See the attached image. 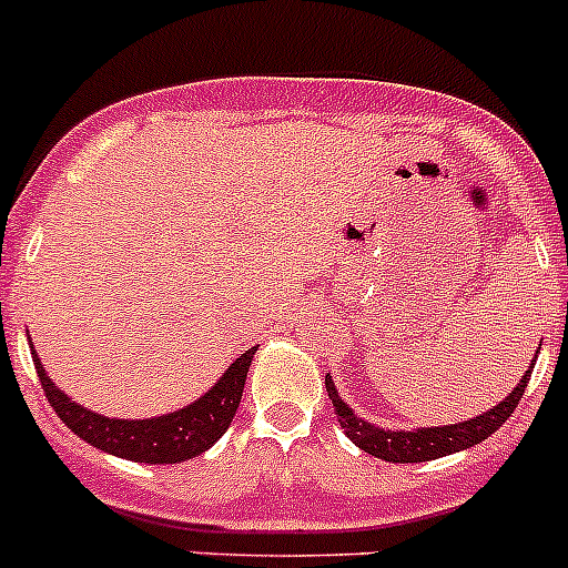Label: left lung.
<instances>
[{
  "label": "left lung",
  "mask_w": 568,
  "mask_h": 568,
  "mask_svg": "<svg viewBox=\"0 0 568 568\" xmlns=\"http://www.w3.org/2000/svg\"><path fill=\"white\" fill-rule=\"evenodd\" d=\"M538 352H541V343H538L536 354H532L528 371H525V376L519 379V385L514 387V390L508 393L500 404H495L491 409L480 412V415L469 417V420L448 423V426L382 428V426H376V423L359 417L357 412H354L352 406L341 398V393H337L335 382H332L329 374H326L324 385H326V393H329L332 409H335V417H337V423H341L343 434H346V437L352 439L359 450H365V454L376 456V459H382V462L420 464V462L439 459V456L459 454V450L473 448V445L484 443L486 437H491V434H495L497 428H500L503 423L514 415V409H517L519 398H523L525 387H528V382H530V371H532V365H536Z\"/></svg>",
  "instance_id": "1"
}]
</instances>
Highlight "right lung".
I'll return each instance as SVG.
<instances>
[{"label":"right lung","instance_id":"1","mask_svg":"<svg viewBox=\"0 0 568 568\" xmlns=\"http://www.w3.org/2000/svg\"><path fill=\"white\" fill-rule=\"evenodd\" d=\"M30 352L32 363L38 368V379L45 390V398H49V404L54 406L60 420L77 437H82L84 443L104 450V454L118 456V459L140 464H178L205 454L227 432V426H231L233 415L239 409V400H242L252 354L257 352V346L247 348L242 357L233 359L225 374L200 395L197 400H192V404L181 406L175 412H168V415L145 417V420H134V417H129V420L125 417H106L88 409V406L77 404V400H71V395L62 393L49 379L32 341Z\"/></svg>","mask_w":568,"mask_h":568}]
</instances>
